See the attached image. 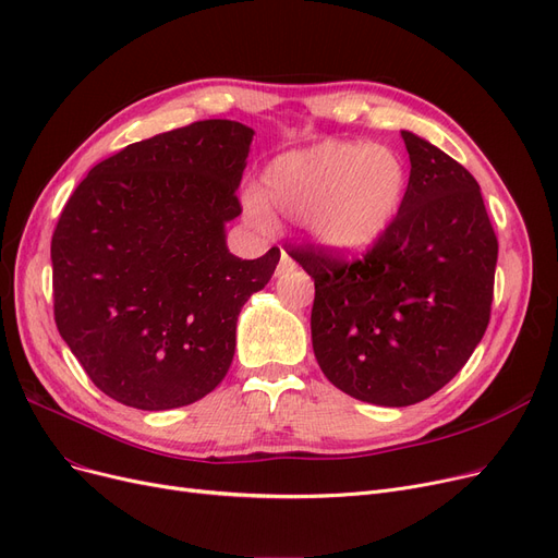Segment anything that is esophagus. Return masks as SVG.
<instances>
[{"instance_id": "34e87169", "label": "esophagus", "mask_w": 558, "mask_h": 558, "mask_svg": "<svg viewBox=\"0 0 558 558\" xmlns=\"http://www.w3.org/2000/svg\"><path fill=\"white\" fill-rule=\"evenodd\" d=\"M298 267V263L288 256L286 252L281 254V260H279V265H277V277H286V275H291L293 270Z\"/></svg>"}]
</instances>
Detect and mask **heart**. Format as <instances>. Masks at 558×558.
<instances>
[{
	"label": "heart",
	"mask_w": 558,
	"mask_h": 558,
	"mask_svg": "<svg viewBox=\"0 0 558 558\" xmlns=\"http://www.w3.org/2000/svg\"><path fill=\"white\" fill-rule=\"evenodd\" d=\"M408 185V167L393 148L327 140L275 158L263 171L260 192L244 196V208L258 227H272L277 210L300 221L325 252L356 256L391 229Z\"/></svg>",
	"instance_id": "obj_1"
}]
</instances>
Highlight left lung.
<instances>
[{"label":"left lung","mask_w":558,"mask_h":558,"mask_svg":"<svg viewBox=\"0 0 558 558\" xmlns=\"http://www.w3.org/2000/svg\"><path fill=\"white\" fill-rule=\"evenodd\" d=\"M405 204L356 260L291 247L316 283L311 341L327 380L364 403L405 408L451 383L481 343L495 293L497 235L476 178L403 130Z\"/></svg>","instance_id":"8db88e82"}]
</instances>
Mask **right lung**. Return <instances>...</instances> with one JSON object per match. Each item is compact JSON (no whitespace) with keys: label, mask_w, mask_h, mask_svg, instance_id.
<instances>
[{"label":"right lung","mask_w":558,"mask_h":558,"mask_svg":"<svg viewBox=\"0 0 558 558\" xmlns=\"http://www.w3.org/2000/svg\"><path fill=\"white\" fill-rule=\"evenodd\" d=\"M254 130L210 119L96 165L52 235L54 320L92 383L160 412L210 393L233 362L235 323L279 250L242 260L227 221Z\"/></svg>","instance_id":"right-lung-1"}]
</instances>
